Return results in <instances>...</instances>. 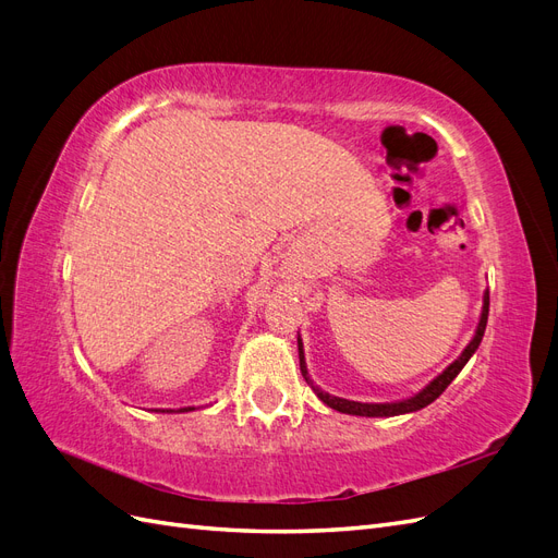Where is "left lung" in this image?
Here are the masks:
<instances>
[{
  "instance_id": "1",
  "label": "left lung",
  "mask_w": 558,
  "mask_h": 558,
  "mask_svg": "<svg viewBox=\"0 0 558 558\" xmlns=\"http://www.w3.org/2000/svg\"><path fill=\"white\" fill-rule=\"evenodd\" d=\"M486 318H488V291H484V302H482V314H480V324L475 335H472L470 344L463 349V353L459 359H456L445 373L437 375L430 384H426L421 388L418 393H414L412 398H404V400H396V402H359V400H347V398H337L330 396L326 391H320V388L312 381L310 373H307V363H305V349H302V340L298 335V353H300V369H302V377L312 386V391L318 396L320 402H326L328 408L342 412V414H353V416H398V414H410L416 410H424L426 404H430L433 400H437L442 396L445 388L456 379V375L461 373L463 365L470 361L472 353L477 351L484 330H486Z\"/></svg>"
}]
</instances>
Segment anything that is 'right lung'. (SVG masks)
Masks as SVG:
<instances>
[{
	"mask_svg": "<svg viewBox=\"0 0 558 558\" xmlns=\"http://www.w3.org/2000/svg\"><path fill=\"white\" fill-rule=\"evenodd\" d=\"M195 408H181V410H177V412H193ZM158 412V410H156ZM162 412H174V410H162Z\"/></svg>",
	"mask_w": 558,
	"mask_h": 558,
	"instance_id": "add662e5",
	"label": "right lung"
}]
</instances>
